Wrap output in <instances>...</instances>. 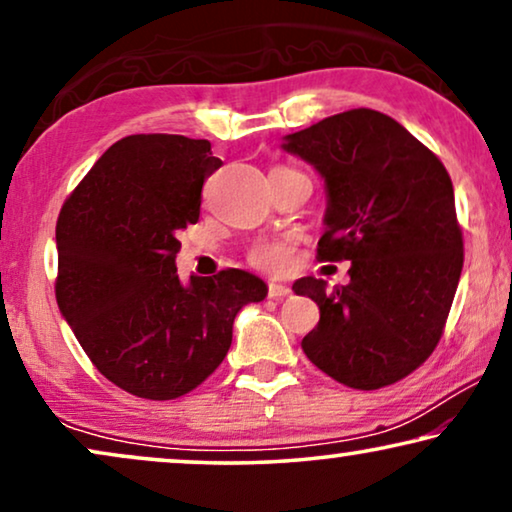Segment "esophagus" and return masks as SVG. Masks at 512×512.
Here are the masks:
<instances>
[{
	"mask_svg": "<svg viewBox=\"0 0 512 512\" xmlns=\"http://www.w3.org/2000/svg\"><path fill=\"white\" fill-rule=\"evenodd\" d=\"M289 293H291L289 286L277 284V282H270V284H268V296H270V298L279 300V298H286V296H289Z\"/></svg>",
	"mask_w": 512,
	"mask_h": 512,
	"instance_id": "esophagus-1",
	"label": "esophagus"
}]
</instances>
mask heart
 <instances>
[{
    "instance_id": "heart-1",
    "label": "heart",
    "mask_w": 512,
    "mask_h": 512,
    "mask_svg": "<svg viewBox=\"0 0 512 512\" xmlns=\"http://www.w3.org/2000/svg\"><path fill=\"white\" fill-rule=\"evenodd\" d=\"M293 247L289 240H258L249 247L247 261L258 270L265 272H284L291 263Z\"/></svg>"
}]
</instances>
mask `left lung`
<instances>
[{
	"label": "left lung",
	"instance_id": "left-lung-1",
	"mask_svg": "<svg viewBox=\"0 0 512 512\" xmlns=\"http://www.w3.org/2000/svg\"><path fill=\"white\" fill-rule=\"evenodd\" d=\"M286 151L328 188L319 261H352L349 284L303 277L319 305L303 352L345 387H389L433 354L464 268V237L445 165L401 123L349 109L286 135Z\"/></svg>",
	"mask_w": 512,
	"mask_h": 512
}]
</instances>
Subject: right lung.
<instances>
[{
  "mask_svg": "<svg viewBox=\"0 0 512 512\" xmlns=\"http://www.w3.org/2000/svg\"><path fill=\"white\" fill-rule=\"evenodd\" d=\"M223 163L207 139L130 135L104 151L60 209L55 300L93 366L132 396L172 401L200 387L233 342V321L268 293L226 268L179 282V230Z\"/></svg>",
  "mask_w": 512,
  "mask_h": 512,
  "instance_id": "1",
  "label": "right lung"
}]
</instances>
